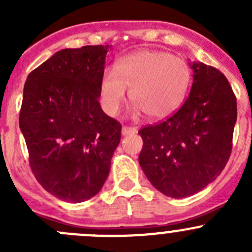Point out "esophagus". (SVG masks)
I'll return each instance as SVG.
<instances>
[{"label": "esophagus", "mask_w": 252, "mask_h": 252, "mask_svg": "<svg viewBox=\"0 0 252 252\" xmlns=\"http://www.w3.org/2000/svg\"><path fill=\"white\" fill-rule=\"evenodd\" d=\"M136 129L133 128V126H123L122 128V135H130V134H135Z\"/></svg>", "instance_id": "1"}]
</instances>
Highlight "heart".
<instances>
[{
	"label": "heart",
	"mask_w": 252,
	"mask_h": 252,
	"mask_svg": "<svg viewBox=\"0 0 252 252\" xmlns=\"http://www.w3.org/2000/svg\"><path fill=\"white\" fill-rule=\"evenodd\" d=\"M191 83V70L183 58L163 51L141 50L122 58L116 70L107 69L100 81L103 108L116 116L126 101L128 89L135 113L163 119L184 102Z\"/></svg>",
	"instance_id": "b5f03b06"
}]
</instances>
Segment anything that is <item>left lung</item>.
<instances>
[{
    "label": "left lung",
    "instance_id": "obj_1",
    "mask_svg": "<svg viewBox=\"0 0 252 252\" xmlns=\"http://www.w3.org/2000/svg\"><path fill=\"white\" fill-rule=\"evenodd\" d=\"M192 86L173 116L139 130V163L158 191L173 199L191 196L224 169L232 152L236 98L218 69L190 63Z\"/></svg>",
    "mask_w": 252,
    "mask_h": 252
}]
</instances>
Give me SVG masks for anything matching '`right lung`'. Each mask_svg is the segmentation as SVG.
Here are the masks:
<instances>
[{"label": "right lung", "mask_w": 252, "mask_h": 252, "mask_svg": "<svg viewBox=\"0 0 252 252\" xmlns=\"http://www.w3.org/2000/svg\"><path fill=\"white\" fill-rule=\"evenodd\" d=\"M110 45L64 48L28 75L19 128L37 182L67 202L105 184L122 126L101 108L100 81Z\"/></svg>", "instance_id": "1"}]
</instances>
